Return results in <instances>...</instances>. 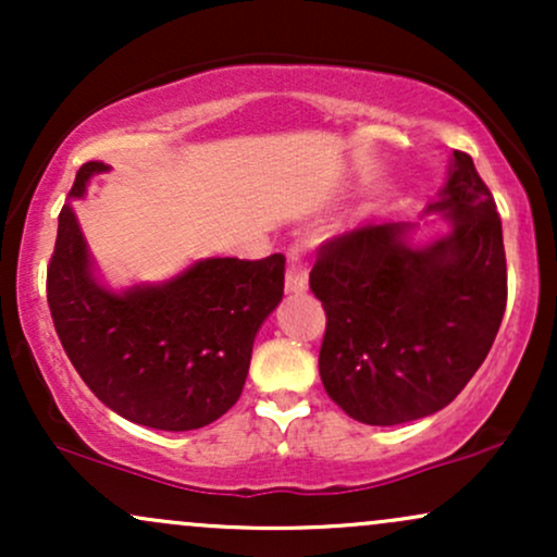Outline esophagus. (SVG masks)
<instances>
[{
	"label": "esophagus",
	"instance_id": "34e87169",
	"mask_svg": "<svg viewBox=\"0 0 557 557\" xmlns=\"http://www.w3.org/2000/svg\"><path fill=\"white\" fill-rule=\"evenodd\" d=\"M309 287V267H306L304 253L298 248H293L290 257H287V270H285V290L298 296Z\"/></svg>",
	"mask_w": 557,
	"mask_h": 557
}]
</instances>
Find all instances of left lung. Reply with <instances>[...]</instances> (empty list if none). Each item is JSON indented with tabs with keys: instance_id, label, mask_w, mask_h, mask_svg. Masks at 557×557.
Returning a JSON list of instances; mask_svg holds the SVG:
<instances>
[{
	"instance_id": "left-lung-1",
	"label": "left lung",
	"mask_w": 557,
	"mask_h": 557,
	"mask_svg": "<svg viewBox=\"0 0 557 557\" xmlns=\"http://www.w3.org/2000/svg\"><path fill=\"white\" fill-rule=\"evenodd\" d=\"M447 233L413 243L419 225L382 222L324 243L309 274L327 314L319 374L350 419L395 426L432 417L487 359L508 274L495 198L463 151L424 209Z\"/></svg>"
}]
</instances>
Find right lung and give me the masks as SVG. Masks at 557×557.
<instances>
[{
	"label": "right lung",
	"instance_id": "add662e5",
	"mask_svg": "<svg viewBox=\"0 0 557 557\" xmlns=\"http://www.w3.org/2000/svg\"><path fill=\"white\" fill-rule=\"evenodd\" d=\"M104 162H86L70 198ZM285 257L198 259L181 274L112 290L99 280L73 203L60 212L47 298L75 372L114 413L164 432L212 424L240 398L253 341L283 300Z\"/></svg>",
	"mask_w": 557,
	"mask_h": 557
}]
</instances>
